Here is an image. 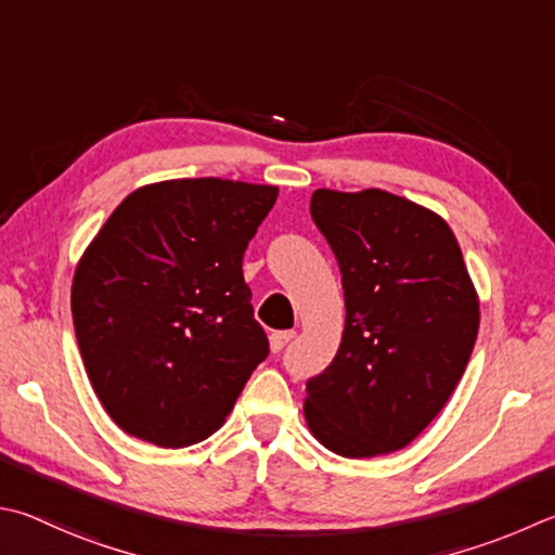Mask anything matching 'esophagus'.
<instances>
[{
    "label": "esophagus",
    "mask_w": 555,
    "mask_h": 555,
    "mask_svg": "<svg viewBox=\"0 0 555 555\" xmlns=\"http://www.w3.org/2000/svg\"><path fill=\"white\" fill-rule=\"evenodd\" d=\"M294 337H296V332H294V330H281V332H271V335H269V347H271V351H274V354H276V351L284 349V347L288 345V341L294 339Z\"/></svg>",
    "instance_id": "34e87169"
}]
</instances>
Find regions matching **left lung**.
<instances>
[{
    "mask_svg": "<svg viewBox=\"0 0 555 555\" xmlns=\"http://www.w3.org/2000/svg\"><path fill=\"white\" fill-rule=\"evenodd\" d=\"M310 216L337 257L347 320L306 386L308 429L347 459L398 451L447 405L476 345L461 247L435 210L380 189H318Z\"/></svg>",
    "mask_w": 555,
    "mask_h": 555,
    "instance_id": "8db88e82",
    "label": "left lung"
}]
</instances>
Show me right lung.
<instances>
[{
	"instance_id": "1",
	"label": "right lung",
	"mask_w": 555,
	"mask_h": 555,
	"mask_svg": "<svg viewBox=\"0 0 555 555\" xmlns=\"http://www.w3.org/2000/svg\"><path fill=\"white\" fill-rule=\"evenodd\" d=\"M279 189L216 177L135 189L85 249L73 322L96 398L130 437L191 447L269 354L243 255Z\"/></svg>"
}]
</instances>
